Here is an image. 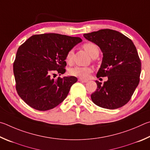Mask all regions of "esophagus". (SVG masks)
<instances>
[{
	"label": "esophagus",
	"instance_id": "1",
	"mask_svg": "<svg viewBox=\"0 0 150 150\" xmlns=\"http://www.w3.org/2000/svg\"><path fill=\"white\" fill-rule=\"evenodd\" d=\"M81 82H83V83H86L88 82V80H84V79H82V78H79V80H78Z\"/></svg>",
	"mask_w": 150,
	"mask_h": 150
}]
</instances>
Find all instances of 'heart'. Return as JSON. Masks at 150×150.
<instances>
[{
	"label": "heart",
	"mask_w": 150,
	"mask_h": 150,
	"mask_svg": "<svg viewBox=\"0 0 150 150\" xmlns=\"http://www.w3.org/2000/svg\"><path fill=\"white\" fill-rule=\"evenodd\" d=\"M83 49L86 51L90 55L91 57L99 55V47L96 44L93 43H86L83 45ZM74 55V50L71 49L67 52L66 56V60L68 63L72 62ZM91 72V68L90 67H74L69 70V73L70 75L74 76L79 77L81 78H87L89 76V74Z\"/></svg>",
	"instance_id": "1"
}]
</instances>
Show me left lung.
<instances>
[{
	"mask_svg": "<svg viewBox=\"0 0 150 150\" xmlns=\"http://www.w3.org/2000/svg\"><path fill=\"white\" fill-rule=\"evenodd\" d=\"M83 37L96 44L103 52L97 77L108 78L103 84L96 81L98 88L91 95V100L105 109L124 106L140 82L141 61L135 45L122 33L110 29L85 33Z\"/></svg>",
	"mask_w": 150,
	"mask_h": 150,
	"instance_id": "1",
	"label": "left lung"
}]
</instances>
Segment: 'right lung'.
Returning a JSON list of instances; mask_svg holds the SVG:
<instances>
[{"label": "right lung", "instance_id": "obj_1", "mask_svg": "<svg viewBox=\"0 0 150 150\" xmlns=\"http://www.w3.org/2000/svg\"><path fill=\"white\" fill-rule=\"evenodd\" d=\"M82 39L58 33L34 35L18 48L13 64L16 88L29 106L38 111L54 108L67 98L78 79L75 76L59 77L67 66V52Z\"/></svg>", "mask_w": 150, "mask_h": 150}]
</instances>
